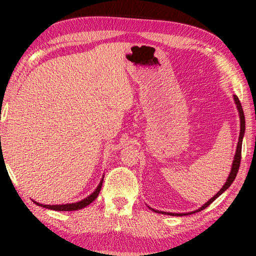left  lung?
<instances>
[{"mask_svg": "<svg viewBox=\"0 0 256 256\" xmlns=\"http://www.w3.org/2000/svg\"><path fill=\"white\" fill-rule=\"evenodd\" d=\"M234 100H236L238 110H239V114H240V135H239V142H238V146H236V156H234L232 170H230V176H228V178H227L225 185H224V186L222 188V190H220L218 194L214 196V197L210 199V200L206 202L205 205H202L200 208H198L196 212H199V211H202V210H204V208H208V206L210 204H212V202H214L216 199L218 198L219 196L222 194L224 191H226L227 188L230 186V184L233 183L234 180H236L238 171H239V166H240V162H241V148H242V138H244V110H242V106H241V102H240L239 98H238L236 96H234ZM152 211H155V210H152ZM155 212H157V213H166V212H160V211H155ZM196 212H192V213H196ZM168 214H170V216H186V214H185V213H168Z\"/></svg>", "mask_w": 256, "mask_h": 256, "instance_id": "obj_1", "label": "left lung"}]
</instances>
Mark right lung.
Segmentation results:
<instances>
[{
    "instance_id": "1",
    "label": "right lung",
    "mask_w": 256,
    "mask_h": 256,
    "mask_svg": "<svg viewBox=\"0 0 256 256\" xmlns=\"http://www.w3.org/2000/svg\"><path fill=\"white\" fill-rule=\"evenodd\" d=\"M102 180L104 178L101 180L100 184L98 185V188H96V191L93 192L92 194L88 196V197L82 199V202H72V204H62V205H43V204H40V202H34V204L40 205V206H43L45 208H50V210H54V211H76V210H80V208H86L87 205H90V202H92L94 199L98 197V194H99V192L101 190V186H102Z\"/></svg>"
}]
</instances>
